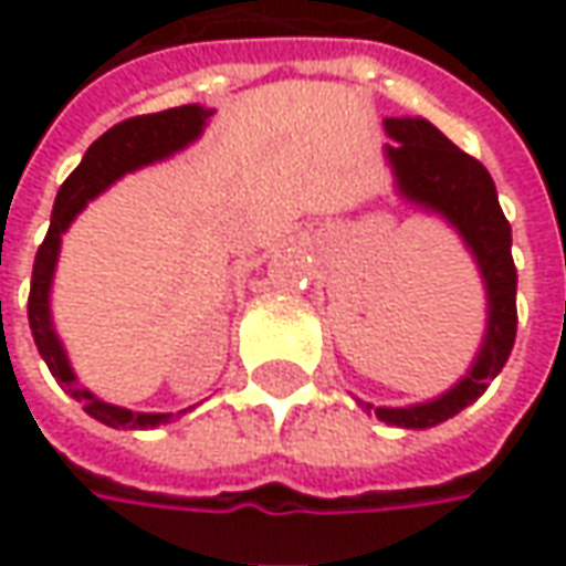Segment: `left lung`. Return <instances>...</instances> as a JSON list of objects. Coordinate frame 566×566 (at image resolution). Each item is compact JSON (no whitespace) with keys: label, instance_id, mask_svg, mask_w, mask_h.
<instances>
[{"label":"left lung","instance_id":"left-lung-1","mask_svg":"<svg viewBox=\"0 0 566 566\" xmlns=\"http://www.w3.org/2000/svg\"><path fill=\"white\" fill-rule=\"evenodd\" d=\"M382 130L392 139L382 146V158L392 170L398 199L454 230L480 271L486 295V329L480 348L464 377L451 389L401 408L370 405L358 398L364 411L377 415L386 427L430 430L483 396L489 382L502 374L514 348L517 268L511 258V223L504 221L489 170L468 151L458 149L427 117H382Z\"/></svg>","mask_w":566,"mask_h":566}]
</instances>
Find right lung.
<instances>
[{"label": "right lung", "instance_id": "1", "mask_svg": "<svg viewBox=\"0 0 566 566\" xmlns=\"http://www.w3.org/2000/svg\"><path fill=\"white\" fill-rule=\"evenodd\" d=\"M211 115H214V108H205V105H180V108H168L158 115L130 117L108 133H102L86 149L77 170L59 189L49 233H45L43 245L36 252V261H33L27 321H30L36 352H40L45 367L52 370V377L67 389V396L77 398L86 415L96 417L98 423H105L112 430H155V427L170 423L174 417H184L192 408H184L177 415H170V411H165V415L161 411H130V408L112 405V401L98 398L93 389L80 386L71 358H67V348H64L55 321H52V283H55V271H59L62 237L71 230V223L77 221L80 211L93 199H98L108 186H115L120 177L158 165V161H168L177 151L189 149L205 133Z\"/></svg>", "mask_w": 566, "mask_h": 566}]
</instances>
